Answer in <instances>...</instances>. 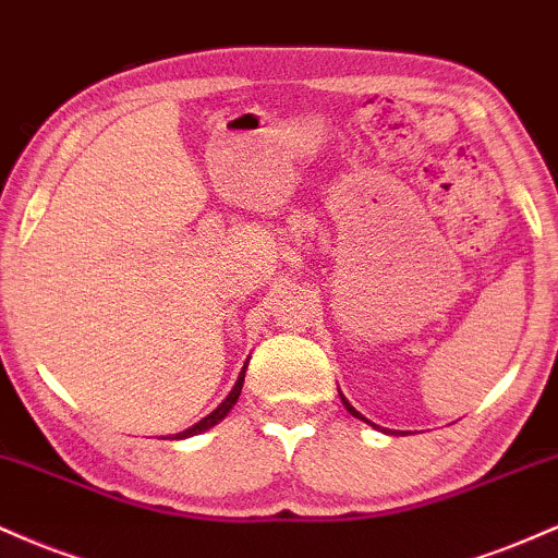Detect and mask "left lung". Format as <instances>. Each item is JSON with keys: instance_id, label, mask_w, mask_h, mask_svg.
Returning a JSON list of instances; mask_svg holds the SVG:
<instances>
[{"instance_id": "1", "label": "left lung", "mask_w": 558, "mask_h": 558, "mask_svg": "<svg viewBox=\"0 0 558 558\" xmlns=\"http://www.w3.org/2000/svg\"><path fill=\"white\" fill-rule=\"evenodd\" d=\"M339 397H342V395H339ZM342 402H344V408H347V410H350V415H355V417H360V421H365V417H363V415H360V412H357L355 408H352V404H350V402H347V399H344V397H342ZM365 423H371V421H365ZM371 425H373V423H371ZM373 428H376V425H373Z\"/></svg>"}]
</instances>
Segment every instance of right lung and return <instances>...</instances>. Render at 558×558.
Instances as JSON below:
<instances>
[{
    "label": "right lung",
    "mask_w": 558,
    "mask_h": 558,
    "mask_svg": "<svg viewBox=\"0 0 558 558\" xmlns=\"http://www.w3.org/2000/svg\"><path fill=\"white\" fill-rule=\"evenodd\" d=\"M245 368H247V365H245ZM245 368H242V373H240V378H238V384H234V389H232V391H229V397L225 399V402H221V404H219V408H216V410L211 412V415H206V417H203V421H201V423H195V425H193V428L182 430V434H177L174 438H187V436H195V434H201V430L211 428V425H216V423H219V421H221V417H225V415H227V412H229V410H232V404H234V402H238V397H240V391H242V381H245Z\"/></svg>",
    "instance_id": "obj_1"
}]
</instances>
